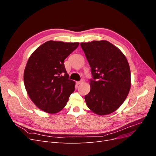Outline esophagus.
<instances>
[{"label":"esophagus","instance_id":"esophagus-1","mask_svg":"<svg viewBox=\"0 0 156 156\" xmlns=\"http://www.w3.org/2000/svg\"><path fill=\"white\" fill-rule=\"evenodd\" d=\"M83 83V79H82V80H81V81H78V82H77V83L78 84H81V83Z\"/></svg>","mask_w":156,"mask_h":156}]
</instances>
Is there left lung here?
<instances>
[{
  "instance_id": "8db88e82",
  "label": "left lung",
  "mask_w": 156,
  "mask_h": 156,
  "mask_svg": "<svg viewBox=\"0 0 156 156\" xmlns=\"http://www.w3.org/2000/svg\"><path fill=\"white\" fill-rule=\"evenodd\" d=\"M91 68L88 107L98 115L111 114L125 101L131 87V72L125 55L105 40L81 43Z\"/></svg>"
}]
</instances>
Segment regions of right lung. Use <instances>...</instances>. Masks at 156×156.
<instances>
[{"mask_svg": "<svg viewBox=\"0 0 156 156\" xmlns=\"http://www.w3.org/2000/svg\"><path fill=\"white\" fill-rule=\"evenodd\" d=\"M79 43L48 41L37 48L28 60L24 84L33 103L48 113L54 114L66 105L75 90L64 61Z\"/></svg>", "mask_w": 156, "mask_h": 156, "instance_id": "right-lung-1", "label": "right lung"}]
</instances>
